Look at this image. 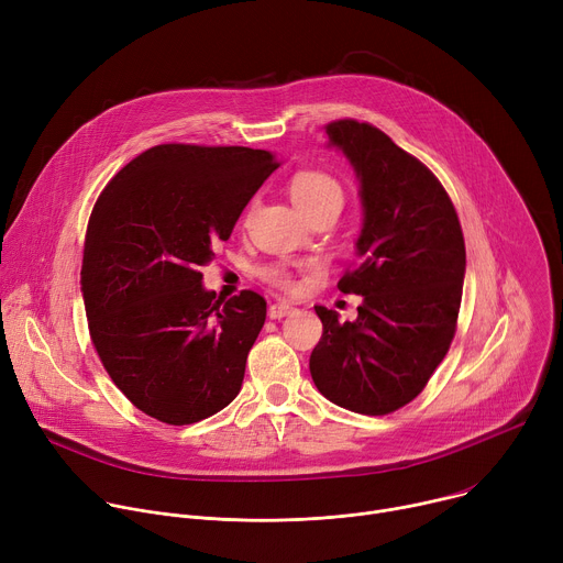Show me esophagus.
I'll use <instances>...</instances> for the list:
<instances>
[{
	"instance_id": "34e87169",
	"label": "esophagus",
	"mask_w": 563,
	"mask_h": 563,
	"mask_svg": "<svg viewBox=\"0 0 563 563\" xmlns=\"http://www.w3.org/2000/svg\"><path fill=\"white\" fill-rule=\"evenodd\" d=\"M294 312V308L289 302H272L269 305V319H283V317H287V314H291Z\"/></svg>"
}]
</instances>
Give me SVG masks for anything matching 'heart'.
<instances>
[{
  "instance_id": "obj_1",
  "label": "heart",
  "mask_w": 563,
  "mask_h": 563,
  "mask_svg": "<svg viewBox=\"0 0 563 563\" xmlns=\"http://www.w3.org/2000/svg\"><path fill=\"white\" fill-rule=\"evenodd\" d=\"M289 195H291L296 207L300 209V213L319 207V203H323V201H341L343 199V190H341L339 181L332 179L330 175L321 173V170H300V173H296L289 181ZM263 278L278 285V287H291L289 276L283 269H276V267L265 269Z\"/></svg>"
}]
</instances>
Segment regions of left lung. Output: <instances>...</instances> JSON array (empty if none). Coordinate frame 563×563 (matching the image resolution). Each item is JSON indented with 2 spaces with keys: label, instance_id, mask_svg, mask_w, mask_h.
<instances>
[{
  "label": "left lung",
  "instance_id": "left-lung-1",
  "mask_svg": "<svg viewBox=\"0 0 563 563\" xmlns=\"http://www.w3.org/2000/svg\"><path fill=\"white\" fill-rule=\"evenodd\" d=\"M328 145L343 152L362 197V233L343 294L364 296L354 321L317 305L323 336L310 373L323 397L362 416L416 399L455 334L465 283V240L435 175L382 130L334 121Z\"/></svg>",
  "mask_w": 563,
  "mask_h": 563
}]
</instances>
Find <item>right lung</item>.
<instances>
[{"mask_svg": "<svg viewBox=\"0 0 563 563\" xmlns=\"http://www.w3.org/2000/svg\"><path fill=\"white\" fill-rule=\"evenodd\" d=\"M276 168L269 150L166 143L100 192L80 291L100 362L145 416L192 424L240 393L267 302L249 289L216 300L199 269Z\"/></svg>", "mask_w": 563, "mask_h": 563, "instance_id": "add662e5", "label": "right lung"}]
</instances>
